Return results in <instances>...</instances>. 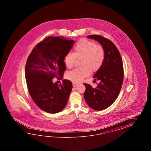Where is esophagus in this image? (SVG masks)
<instances>
[{
  "mask_svg": "<svg viewBox=\"0 0 151 151\" xmlns=\"http://www.w3.org/2000/svg\"><path fill=\"white\" fill-rule=\"evenodd\" d=\"M72 85H73V86L76 87L77 86H78V83H72Z\"/></svg>",
  "mask_w": 151,
  "mask_h": 151,
  "instance_id": "esophagus-1",
  "label": "esophagus"
}]
</instances>
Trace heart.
<instances>
[{
  "instance_id": "b5f03b06",
  "label": "heart",
  "mask_w": 151,
  "mask_h": 151,
  "mask_svg": "<svg viewBox=\"0 0 151 151\" xmlns=\"http://www.w3.org/2000/svg\"><path fill=\"white\" fill-rule=\"evenodd\" d=\"M74 52H68L65 56V63L69 68L73 67L76 58H82L81 66L68 73V79L74 83H79L88 76L91 71H96L103 65L105 51L100 45L86 39L79 40L74 48Z\"/></svg>"
}]
</instances>
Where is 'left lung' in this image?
I'll return each instance as SVG.
<instances>
[{
	"label": "left lung",
	"mask_w": 151,
	"mask_h": 151,
	"mask_svg": "<svg viewBox=\"0 0 151 151\" xmlns=\"http://www.w3.org/2000/svg\"><path fill=\"white\" fill-rule=\"evenodd\" d=\"M97 41L105 51V59L101 66L94 74V80H98L96 88L83 83L86 90L83 97L87 104L92 109L101 111L114 103L122 86L124 69L122 59L116 45L101 35L87 37Z\"/></svg>",
	"instance_id": "obj_1"
}]
</instances>
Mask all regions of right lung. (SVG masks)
<instances>
[{
  "label": "right lung",
  "mask_w": 151,
  "mask_h": 151,
  "mask_svg": "<svg viewBox=\"0 0 151 151\" xmlns=\"http://www.w3.org/2000/svg\"><path fill=\"white\" fill-rule=\"evenodd\" d=\"M74 40L63 37H48L33 48L25 66V77L29 93L35 104L51 114L64 109L72 89L70 80L63 84L53 79L63 78L66 70L65 56L70 52Z\"/></svg>",
  "instance_id": "obj_1"
}]
</instances>
